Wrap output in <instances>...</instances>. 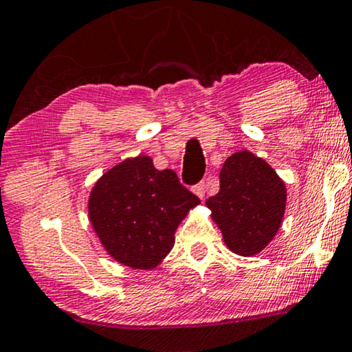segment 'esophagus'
I'll return each instance as SVG.
<instances>
[{
    "instance_id": "1",
    "label": "esophagus",
    "mask_w": 352,
    "mask_h": 352,
    "mask_svg": "<svg viewBox=\"0 0 352 352\" xmlns=\"http://www.w3.org/2000/svg\"><path fill=\"white\" fill-rule=\"evenodd\" d=\"M193 193L200 198V200H203L205 198V193H206V184L205 182H200V184H197L195 187H193Z\"/></svg>"
}]
</instances>
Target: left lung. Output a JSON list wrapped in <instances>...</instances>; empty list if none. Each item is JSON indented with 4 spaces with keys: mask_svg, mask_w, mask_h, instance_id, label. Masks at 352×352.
Segmentation results:
<instances>
[{
    "mask_svg": "<svg viewBox=\"0 0 352 352\" xmlns=\"http://www.w3.org/2000/svg\"><path fill=\"white\" fill-rule=\"evenodd\" d=\"M219 184V193L206 200V208L226 246L243 257L262 252L276 236L286 212L284 181L261 157L238 151L223 164Z\"/></svg>",
    "mask_w": 352,
    "mask_h": 352,
    "instance_id": "8db88e82",
    "label": "left lung"
}]
</instances>
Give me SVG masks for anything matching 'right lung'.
<instances>
[{
  "label": "right lung",
  "instance_id": "right-lung-1",
  "mask_svg": "<svg viewBox=\"0 0 352 352\" xmlns=\"http://www.w3.org/2000/svg\"><path fill=\"white\" fill-rule=\"evenodd\" d=\"M200 200L173 170H157L149 155L114 165L89 195V221L104 251L125 267L152 270L175 246V233Z\"/></svg>",
  "mask_w": 352,
  "mask_h": 352
}]
</instances>
